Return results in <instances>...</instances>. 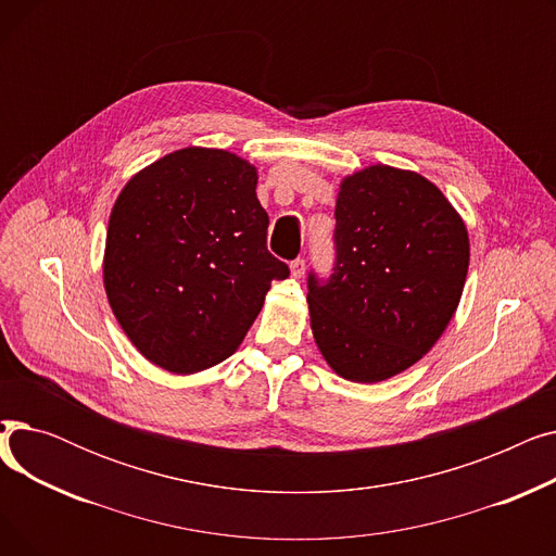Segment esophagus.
Wrapping results in <instances>:
<instances>
[{"label": "esophagus", "mask_w": 556, "mask_h": 556, "mask_svg": "<svg viewBox=\"0 0 556 556\" xmlns=\"http://www.w3.org/2000/svg\"><path fill=\"white\" fill-rule=\"evenodd\" d=\"M304 270H306V261L302 256H298L293 263H290V275H293L295 279H302Z\"/></svg>", "instance_id": "34e87169"}]
</instances>
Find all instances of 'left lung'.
I'll list each match as a JSON object with an SVG mask.
<instances>
[{"instance_id":"obj_1","label":"left lung","mask_w":556,"mask_h":556,"mask_svg":"<svg viewBox=\"0 0 556 556\" xmlns=\"http://www.w3.org/2000/svg\"><path fill=\"white\" fill-rule=\"evenodd\" d=\"M333 252L329 275L306 277L315 342L346 381H386L451 323L469 270L466 227L432 182L381 164L342 182Z\"/></svg>"}]
</instances>
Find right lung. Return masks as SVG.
<instances>
[{
    "label": "right lung",
    "instance_id": "right-lung-1",
    "mask_svg": "<svg viewBox=\"0 0 556 556\" xmlns=\"http://www.w3.org/2000/svg\"><path fill=\"white\" fill-rule=\"evenodd\" d=\"M256 170L218 149L175 151L116 198L105 239L114 317L151 363L191 374L237 352L275 279Z\"/></svg>",
    "mask_w": 556,
    "mask_h": 556
}]
</instances>
